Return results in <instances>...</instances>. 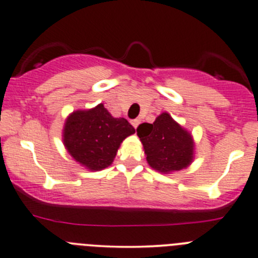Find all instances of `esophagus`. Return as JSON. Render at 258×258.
<instances>
[{"label": "esophagus", "mask_w": 258, "mask_h": 258, "mask_svg": "<svg viewBox=\"0 0 258 258\" xmlns=\"http://www.w3.org/2000/svg\"><path fill=\"white\" fill-rule=\"evenodd\" d=\"M139 123H140L139 119H134V120H132V125L134 126V128H137V126L139 125Z\"/></svg>", "instance_id": "34e87169"}]
</instances>
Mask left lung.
<instances>
[{
	"label": "left lung",
	"instance_id": "8db88e82",
	"mask_svg": "<svg viewBox=\"0 0 258 258\" xmlns=\"http://www.w3.org/2000/svg\"><path fill=\"white\" fill-rule=\"evenodd\" d=\"M147 162L163 174L189 167L195 159V140L187 129L168 113H162L154 123H143L137 128Z\"/></svg>",
	"mask_w": 258,
	"mask_h": 258
}]
</instances>
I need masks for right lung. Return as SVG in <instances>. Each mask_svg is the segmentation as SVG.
<instances>
[{
  "label": "right lung",
  "mask_w": 258,
  "mask_h": 258,
  "mask_svg": "<svg viewBox=\"0 0 258 258\" xmlns=\"http://www.w3.org/2000/svg\"><path fill=\"white\" fill-rule=\"evenodd\" d=\"M135 129L124 118H114L104 104L75 110L66 118L62 142L75 162L91 172L113 163L119 147Z\"/></svg>",
  "instance_id": "right-lung-1"
}]
</instances>
